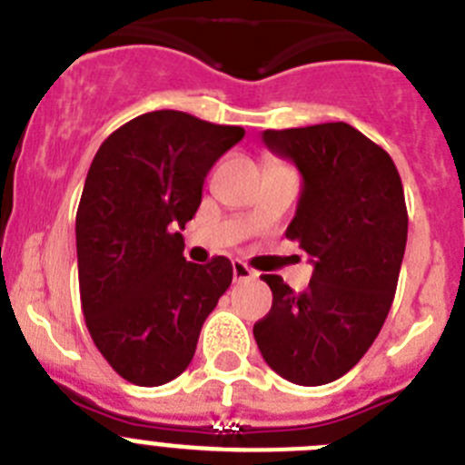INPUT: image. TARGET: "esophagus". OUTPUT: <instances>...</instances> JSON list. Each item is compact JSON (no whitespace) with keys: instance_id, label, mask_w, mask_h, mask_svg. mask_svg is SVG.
Segmentation results:
<instances>
[{"instance_id":"1","label":"esophagus","mask_w":465,"mask_h":465,"mask_svg":"<svg viewBox=\"0 0 465 465\" xmlns=\"http://www.w3.org/2000/svg\"><path fill=\"white\" fill-rule=\"evenodd\" d=\"M255 272L251 270L249 265H246V262H242V261H235L232 262V279H235V283H244V281H253L255 279Z\"/></svg>"}]
</instances>
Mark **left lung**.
<instances>
[{
	"mask_svg": "<svg viewBox=\"0 0 465 465\" xmlns=\"http://www.w3.org/2000/svg\"><path fill=\"white\" fill-rule=\"evenodd\" d=\"M267 147L304 177L285 237L313 262L304 292L276 274L272 309L253 325L267 364L297 385H325L371 348L397 292L408 240L399 170L381 144L346 122L267 129Z\"/></svg>",
	"mask_w": 465,
	"mask_h": 465,
	"instance_id": "obj_1",
	"label": "left lung"
}]
</instances>
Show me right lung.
Segmentation results:
<instances>
[{
    "mask_svg": "<svg viewBox=\"0 0 465 465\" xmlns=\"http://www.w3.org/2000/svg\"><path fill=\"white\" fill-rule=\"evenodd\" d=\"M242 138V126L154 110L113 131L89 165L75 214L80 304L99 352L134 385L184 371L232 281L223 255L186 262L180 230L212 165Z\"/></svg>",
    "mask_w": 465,
    "mask_h": 465,
    "instance_id": "1",
    "label": "right lung"
}]
</instances>
